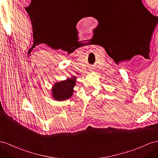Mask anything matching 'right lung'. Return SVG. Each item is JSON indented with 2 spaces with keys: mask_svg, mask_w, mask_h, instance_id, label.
Wrapping results in <instances>:
<instances>
[{
  "mask_svg": "<svg viewBox=\"0 0 158 158\" xmlns=\"http://www.w3.org/2000/svg\"><path fill=\"white\" fill-rule=\"evenodd\" d=\"M76 78L73 77L66 81H63L54 85L52 89V97L56 101H63L71 98L73 93Z\"/></svg>",
  "mask_w": 158,
  "mask_h": 158,
  "instance_id": "add662e5",
  "label": "right lung"
}]
</instances>
